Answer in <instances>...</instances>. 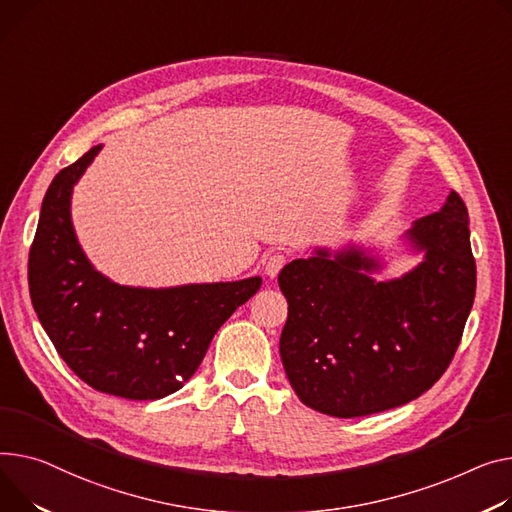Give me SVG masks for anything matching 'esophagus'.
<instances>
[{
	"mask_svg": "<svg viewBox=\"0 0 512 512\" xmlns=\"http://www.w3.org/2000/svg\"><path fill=\"white\" fill-rule=\"evenodd\" d=\"M284 263H286V257L282 253H271L265 259V276L274 280L280 274V269L284 267Z\"/></svg>",
	"mask_w": 512,
	"mask_h": 512,
	"instance_id": "34e87169",
	"label": "esophagus"
}]
</instances>
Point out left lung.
<instances>
[{"label":"left lung","instance_id":"8db88e82","mask_svg":"<svg viewBox=\"0 0 512 512\" xmlns=\"http://www.w3.org/2000/svg\"><path fill=\"white\" fill-rule=\"evenodd\" d=\"M401 243L422 261L391 280L374 278L387 267L381 249L360 243L317 247L280 271V356L304 405L335 418L385 412L420 397L451 364L475 298L463 199L451 191Z\"/></svg>","mask_w":512,"mask_h":512}]
</instances>
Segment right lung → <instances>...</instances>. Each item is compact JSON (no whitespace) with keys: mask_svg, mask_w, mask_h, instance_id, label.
<instances>
[{"mask_svg":"<svg viewBox=\"0 0 512 512\" xmlns=\"http://www.w3.org/2000/svg\"><path fill=\"white\" fill-rule=\"evenodd\" d=\"M102 150H88L47 189L28 255L34 313L55 350L92 389L125 399H162L195 374L222 323L259 288L261 278L123 286L86 257L72 222V195Z\"/></svg>","mask_w":512,"mask_h":512,"instance_id":"add662e5","label":"right lung"}]
</instances>
